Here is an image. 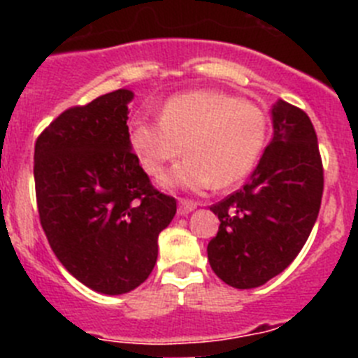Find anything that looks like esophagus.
<instances>
[{"mask_svg": "<svg viewBox=\"0 0 358 358\" xmlns=\"http://www.w3.org/2000/svg\"><path fill=\"white\" fill-rule=\"evenodd\" d=\"M195 208H197V204L194 201H179V210H177V213L185 217V215L192 213Z\"/></svg>", "mask_w": 358, "mask_h": 358, "instance_id": "1", "label": "esophagus"}]
</instances>
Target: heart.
<instances>
[{
  "mask_svg": "<svg viewBox=\"0 0 358 358\" xmlns=\"http://www.w3.org/2000/svg\"><path fill=\"white\" fill-rule=\"evenodd\" d=\"M267 136V118L255 103L213 90L176 94L164 102L159 122H134L129 145L145 172L161 177L169 163L181 164L163 179L169 188L199 192L238 182L256 164Z\"/></svg>",
  "mask_w": 358,
  "mask_h": 358,
  "instance_id": "heart-1",
  "label": "heart"
}]
</instances>
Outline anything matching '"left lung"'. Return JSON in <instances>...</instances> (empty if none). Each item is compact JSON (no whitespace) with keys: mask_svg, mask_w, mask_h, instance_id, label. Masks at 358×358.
<instances>
[{"mask_svg":"<svg viewBox=\"0 0 358 358\" xmlns=\"http://www.w3.org/2000/svg\"><path fill=\"white\" fill-rule=\"evenodd\" d=\"M273 140L249 181L210 208L220 220L208 243L213 273L235 289H256L283 273L305 245L322 197V163L314 125L278 100Z\"/></svg>","mask_w":358,"mask_h":358,"instance_id":"1","label":"left lung"}]
</instances>
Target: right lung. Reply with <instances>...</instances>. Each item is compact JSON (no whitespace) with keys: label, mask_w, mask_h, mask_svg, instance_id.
<instances>
[{"label":"right lung","mask_w":358,"mask_h":358,"mask_svg":"<svg viewBox=\"0 0 358 358\" xmlns=\"http://www.w3.org/2000/svg\"><path fill=\"white\" fill-rule=\"evenodd\" d=\"M118 90L71 107L37 138L41 226L73 278L107 296L140 287L157 260V236L176 199L148 181L129 145V103Z\"/></svg>","instance_id":"right-lung-1"}]
</instances>
